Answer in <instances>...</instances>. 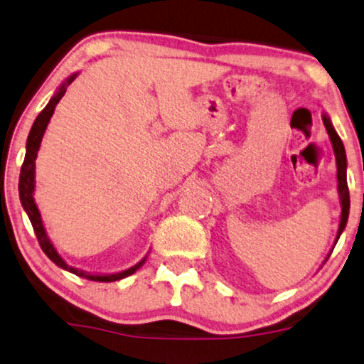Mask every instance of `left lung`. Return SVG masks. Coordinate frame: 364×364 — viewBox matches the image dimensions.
Listing matches in <instances>:
<instances>
[{"mask_svg":"<svg viewBox=\"0 0 364 364\" xmlns=\"http://www.w3.org/2000/svg\"><path fill=\"white\" fill-rule=\"evenodd\" d=\"M324 121V127L329 133L331 141H333L334 146V154H336V161H338V182H339V196H341V205H343V213H341V224H339V231H338V240L343 232L344 228H346L348 223V216H349V189H348V181H346V154H344V145L341 141V138L336 133V129L331 124V121L326 118H322Z\"/></svg>","mask_w":364,"mask_h":364,"instance_id":"1","label":"left lung"}]
</instances>
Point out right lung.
<instances>
[{"instance_id": "obj_1", "label": "right lung", "mask_w": 364, "mask_h": 364, "mask_svg": "<svg viewBox=\"0 0 364 364\" xmlns=\"http://www.w3.org/2000/svg\"><path fill=\"white\" fill-rule=\"evenodd\" d=\"M75 75H73L69 80H67V84H70L74 80ZM65 94V86L60 87V91H58L55 96L52 97L50 102H48L47 106L43 107V111L37 116V119H35L33 127L30 129V134H28V140H26V155H25V160H23V165H21V172H20V183H18V191H20V200H21V205H23V209L26 210V214H28L30 221H31V226H33V231L35 235H37V240L40 243V248L43 250V253L47 255L48 258L52 259L53 263L57 264V267L64 268V270L74 273V275L77 277H82V278H87V280H92V282H116V280H121V278L132 275L138 270V268L141 267V263L145 262L143 259L141 263L134 264L133 268H129V270H124L121 273H114V275H91V273H86V272H80L77 268H73L69 267L64 259L58 257V253L53 248V245L50 243V240H48L47 232H45V228L42 224V218H40V213L37 209V204H35V199H33V189H35V159H37V151L40 148V141H42V136L45 133V128H47L48 121H50L52 114H53V109H55V106L58 105V101L62 100V96Z\"/></svg>"}]
</instances>
